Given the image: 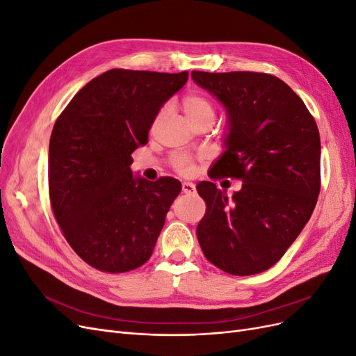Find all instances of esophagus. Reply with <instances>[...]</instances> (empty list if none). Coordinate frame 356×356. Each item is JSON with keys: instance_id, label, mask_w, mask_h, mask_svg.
<instances>
[{"instance_id": "34e87169", "label": "esophagus", "mask_w": 356, "mask_h": 356, "mask_svg": "<svg viewBox=\"0 0 356 356\" xmlns=\"http://www.w3.org/2000/svg\"><path fill=\"white\" fill-rule=\"evenodd\" d=\"M182 191H184V193H188V195H190V193H195L196 191V186L195 184H193V182H182Z\"/></svg>"}]
</instances>
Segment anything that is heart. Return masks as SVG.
Wrapping results in <instances>:
<instances>
[{
	"label": "heart",
	"mask_w": 356,
	"mask_h": 356,
	"mask_svg": "<svg viewBox=\"0 0 356 356\" xmlns=\"http://www.w3.org/2000/svg\"><path fill=\"white\" fill-rule=\"evenodd\" d=\"M182 106H184L186 115L190 122L199 120V118H212L213 120V105L202 95H187L186 98L182 99ZM174 166L177 168V170L182 172V174H190L193 169L191 160L186 154H175Z\"/></svg>",
	"instance_id": "b5f03b06"
}]
</instances>
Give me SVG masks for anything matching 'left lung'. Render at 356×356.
<instances>
[{
	"label": "left lung",
	"instance_id": "1",
	"mask_svg": "<svg viewBox=\"0 0 356 356\" xmlns=\"http://www.w3.org/2000/svg\"><path fill=\"white\" fill-rule=\"evenodd\" d=\"M191 79L227 114L213 177L242 179L232 197L213 182L197 186L207 202L197 241L221 270L261 273L281 260L315 209L321 188L318 126L300 96L275 75L193 71Z\"/></svg>",
	"mask_w": 356,
	"mask_h": 356
}]
</instances>
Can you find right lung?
I'll use <instances>...</instances> for the list:
<instances>
[{"mask_svg": "<svg viewBox=\"0 0 356 356\" xmlns=\"http://www.w3.org/2000/svg\"><path fill=\"white\" fill-rule=\"evenodd\" d=\"M187 79V71L110 70L86 84L53 126V213L72 250L98 270H134L153 254L182 187L170 177L134 175L132 153Z\"/></svg>", "mask_w": 356, "mask_h": 356, "instance_id": "obj_1", "label": "right lung"}]
</instances>
